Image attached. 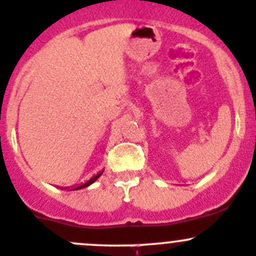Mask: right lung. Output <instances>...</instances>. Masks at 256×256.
<instances>
[{"label": "right lung", "mask_w": 256, "mask_h": 256, "mask_svg": "<svg viewBox=\"0 0 256 256\" xmlns=\"http://www.w3.org/2000/svg\"><path fill=\"white\" fill-rule=\"evenodd\" d=\"M102 173H103V172H100V174H97V176H93V178H92V179H90V180H88V182H87V183L82 184V186H77V188L72 189V190H77V189H82V188H86V186H90V184H92V183H94V182H96V180H97V179H98V178H100V176H102Z\"/></svg>", "instance_id": "obj_1"}]
</instances>
